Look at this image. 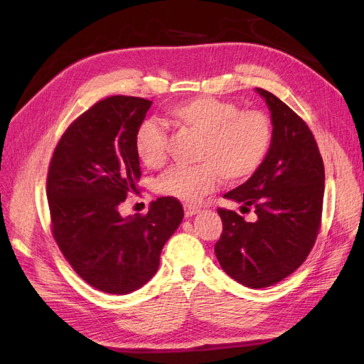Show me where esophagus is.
<instances>
[{"instance_id": "esophagus-1", "label": "esophagus", "mask_w": 364, "mask_h": 364, "mask_svg": "<svg viewBox=\"0 0 364 364\" xmlns=\"http://www.w3.org/2000/svg\"><path fill=\"white\" fill-rule=\"evenodd\" d=\"M183 211H185V217H193L194 214H197V213L200 211V208H197V206H194V205L185 203V205H183Z\"/></svg>"}]
</instances>
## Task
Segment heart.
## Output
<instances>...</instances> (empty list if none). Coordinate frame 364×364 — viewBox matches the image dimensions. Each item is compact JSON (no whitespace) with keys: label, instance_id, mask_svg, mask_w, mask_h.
I'll return each mask as SVG.
<instances>
[{"label":"heart","instance_id":"heart-1","mask_svg":"<svg viewBox=\"0 0 364 364\" xmlns=\"http://www.w3.org/2000/svg\"><path fill=\"white\" fill-rule=\"evenodd\" d=\"M168 118L179 130L199 136L191 167L168 168L158 181V191L182 202H197L226 183L249 179L266 161L273 142L272 119L261 111H240L238 106L214 97H194L170 107ZM134 147L138 159L150 168L167 161V136L153 123L141 124Z\"/></svg>","mask_w":364,"mask_h":364}]
</instances>
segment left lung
Segmentation results:
<instances>
[{
  "instance_id": "left-lung-1",
  "label": "left lung",
  "mask_w": 364,
  "mask_h": 364,
  "mask_svg": "<svg viewBox=\"0 0 364 364\" xmlns=\"http://www.w3.org/2000/svg\"><path fill=\"white\" fill-rule=\"evenodd\" d=\"M257 92L272 114V149L249 181L223 196L255 220L218 208L223 232L214 250L230 278L264 289L287 278L311 252L322 223L325 168L305 121L277 95Z\"/></svg>"
}]
</instances>
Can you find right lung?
Here are the masks:
<instances>
[{
	"instance_id": "obj_1",
	"label": "right lung",
	"mask_w": 364,
	"mask_h": 364,
	"mask_svg": "<svg viewBox=\"0 0 364 364\" xmlns=\"http://www.w3.org/2000/svg\"><path fill=\"white\" fill-rule=\"evenodd\" d=\"M150 106L139 97L100 100L65 130L50 162L53 237L74 272L105 293L142 287L156 273L161 250L183 218L174 197L151 202L146 215L119 214L127 194L138 193L134 139Z\"/></svg>"
}]
</instances>
